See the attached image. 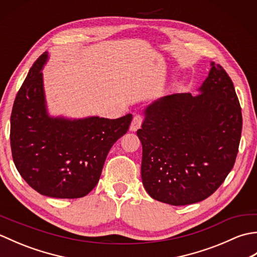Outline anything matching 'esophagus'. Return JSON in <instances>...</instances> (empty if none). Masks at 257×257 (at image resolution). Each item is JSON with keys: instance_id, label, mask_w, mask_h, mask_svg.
Here are the masks:
<instances>
[{"instance_id": "obj_1", "label": "esophagus", "mask_w": 257, "mask_h": 257, "mask_svg": "<svg viewBox=\"0 0 257 257\" xmlns=\"http://www.w3.org/2000/svg\"><path fill=\"white\" fill-rule=\"evenodd\" d=\"M144 119L145 118L143 114H136L133 119L132 124H130V130H132V132H137V130L141 127V124H143Z\"/></svg>"}]
</instances>
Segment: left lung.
I'll list each match as a JSON object with an SVG mask.
<instances>
[{
	"mask_svg": "<svg viewBox=\"0 0 257 257\" xmlns=\"http://www.w3.org/2000/svg\"><path fill=\"white\" fill-rule=\"evenodd\" d=\"M202 94H173L146 109L137 135L143 145L141 178L151 198L188 205L209 198L235 163L242 110L233 81L212 63Z\"/></svg>",
	"mask_w": 257,
	"mask_h": 257,
	"instance_id": "obj_1",
	"label": "left lung"
}]
</instances>
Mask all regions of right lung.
Segmentation results:
<instances>
[{
  "instance_id": "1",
  "label": "right lung",
  "mask_w": 257,
  "mask_h": 257,
  "mask_svg": "<svg viewBox=\"0 0 257 257\" xmlns=\"http://www.w3.org/2000/svg\"><path fill=\"white\" fill-rule=\"evenodd\" d=\"M46 58L44 53L36 59L15 97L10 132L13 161L38 193L83 198L99 181L108 152L128 132L133 114L118 119L50 118L41 73Z\"/></svg>"
}]
</instances>
